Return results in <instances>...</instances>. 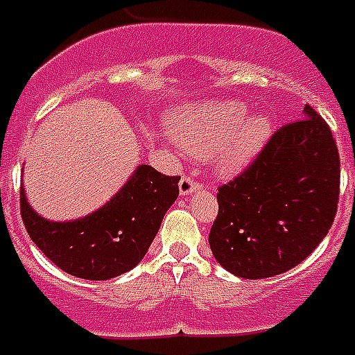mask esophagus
<instances>
[{
    "mask_svg": "<svg viewBox=\"0 0 355 355\" xmlns=\"http://www.w3.org/2000/svg\"><path fill=\"white\" fill-rule=\"evenodd\" d=\"M201 190V186L199 182H196L191 177H182L180 178V182H178V191H180V196L186 198V196H191L193 191Z\"/></svg>",
    "mask_w": 355,
    "mask_h": 355,
    "instance_id": "34e87169",
    "label": "esophagus"
}]
</instances>
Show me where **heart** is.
<instances>
[{
	"instance_id": "1",
	"label": "heart",
	"mask_w": 355,
	"mask_h": 355,
	"mask_svg": "<svg viewBox=\"0 0 355 355\" xmlns=\"http://www.w3.org/2000/svg\"><path fill=\"white\" fill-rule=\"evenodd\" d=\"M248 114L239 101H205L188 107L171 125V135L193 156H209L222 175L250 164L272 135L271 116Z\"/></svg>"
}]
</instances>
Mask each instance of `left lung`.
<instances>
[{"instance_id": "left-lung-1", "label": "left lung", "mask_w": 355, "mask_h": 355, "mask_svg": "<svg viewBox=\"0 0 355 355\" xmlns=\"http://www.w3.org/2000/svg\"><path fill=\"white\" fill-rule=\"evenodd\" d=\"M272 135L258 159L218 190L212 256L239 278H269L309 258L335 220L340 159L311 105Z\"/></svg>"}]
</instances>
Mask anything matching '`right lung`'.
I'll return each instance as SVG.
<instances>
[{
	"label": "right lung",
	"mask_w": 355,
	"mask_h": 355,
	"mask_svg": "<svg viewBox=\"0 0 355 355\" xmlns=\"http://www.w3.org/2000/svg\"><path fill=\"white\" fill-rule=\"evenodd\" d=\"M180 177L137 165L105 205L75 220H49L20 188L24 225L52 263L84 280H109L131 271L146 256L165 212L178 198Z\"/></svg>",
	"instance_id": "1"
}]
</instances>
